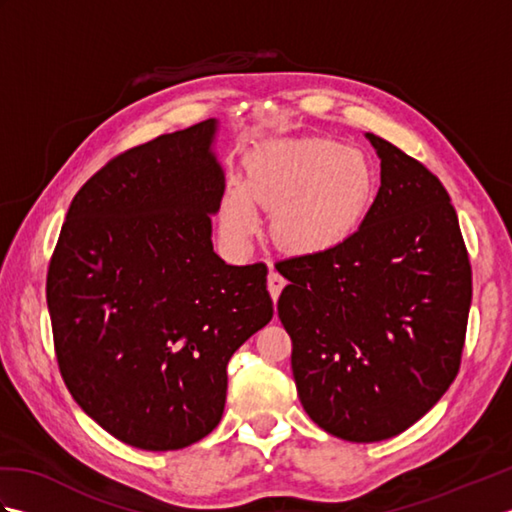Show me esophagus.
Returning a JSON list of instances; mask_svg holds the SVG:
<instances>
[{
  "label": "esophagus",
  "instance_id": "34e87169",
  "mask_svg": "<svg viewBox=\"0 0 512 512\" xmlns=\"http://www.w3.org/2000/svg\"><path fill=\"white\" fill-rule=\"evenodd\" d=\"M284 286H286V279L281 277L277 270L270 268V273H268V292H270V297L277 301L279 295H281V290H284Z\"/></svg>",
  "mask_w": 512,
  "mask_h": 512
}]
</instances>
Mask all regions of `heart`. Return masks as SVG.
I'll list each match as a JSON object with an SVG mask.
<instances>
[{"mask_svg":"<svg viewBox=\"0 0 512 512\" xmlns=\"http://www.w3.org/2000/svg\"><path fill=\"white\" fill-rule=\"evenodd\" d=\"M374 162L332 138L268 140L246 158V180L231 178L222 198L226 235L244 242L259 209L273 211V242L295 255H317L352 239L372 211Z\"/></svg>","mask_w":512,"mask_h":512,"instance_id":"heart-1","label":"heart"}]
</instances>
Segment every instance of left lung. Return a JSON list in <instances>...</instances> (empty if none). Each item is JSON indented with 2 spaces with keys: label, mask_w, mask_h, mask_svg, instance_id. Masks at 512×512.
<instances>
[{
  "label": "left lung",
  "mask_w": 512,
  "mask_h": 512,
  "mask_svg": "<svg viewBox=\"0 0 512 512\" xmlns=\"http://www.w3.org/2000/svg\"><path fill=\"white\" fill-rule=\"evenodd\" d=\"M380 189L358 233L281 262L277 303L308 416L350 442L394 438L458 376L471 264L458 215L433 173L380 136Z\"/></svg>",
  "instance_id": "8db88e82"
}]
</instances>
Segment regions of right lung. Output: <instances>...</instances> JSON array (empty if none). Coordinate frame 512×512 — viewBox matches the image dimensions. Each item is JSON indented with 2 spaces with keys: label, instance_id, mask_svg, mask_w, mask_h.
<instances>
[{
  "label": "right lung",
  "instance_id": "add662e5",
  "mask_svg": "<svg viewBox=\"0 0 512 512\" xmlns=\"http://www.w3.org/2000/svg\"><path fill=\"white\" fill-rule=\"evenodd\" d=\"M217 121L149 140L96 171L65 215L46 299L61 376L125 444L176 451L222 420L226 365L273 319L264 264L215 255Z\"/></svg>",
  "mask_w": 512,
  "mask_h": 512
}]
</instances>
